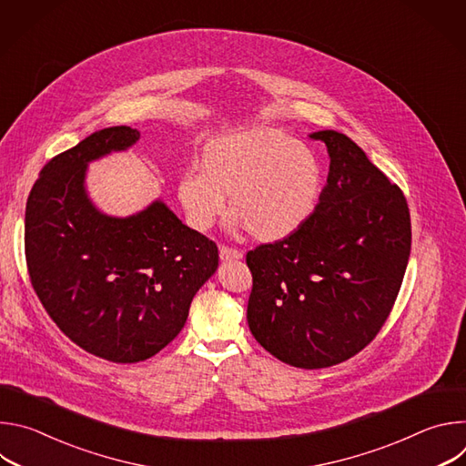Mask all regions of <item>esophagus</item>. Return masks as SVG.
<instances>
[{
    "mask_svg": "<svg viewBox=\"0 0 466 466\" xmlns=\"http://www.w3.org/2000/svg\"><path fill=\"white\" fill-rule=\"evenodd\" d=\"M243 254H241V250H238V248H232V247H227V245H221L219 247V258L223 259V261H228V259H239Z\"/></svg>",
    "mask_w": 466,
    "mask_h": 466,
    "instance_id": "esophagus-1",
    "label": "esophagus"
}]
</instances>
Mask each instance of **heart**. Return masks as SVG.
I'll return each mask as SVG.
<instances>
[{
    "instance_id": "1",
    "label": "heart",
    "mask_w": 466,
    "mask_h": 466,
    "mask_svg": "<svg viewBox=\"0 0 466 466\" xmlns=\"http://www.w3.org/2000/svg\"><path fill=\"white\" fill-rule=\"evenodd\" d=\"M322 191V166L311 147L273 127L230 132L205 146L198 171L177 182L191 228L207 232L225 212L230 225L258 241H280L313 216Z\"/></svg>"
}]
</instances>
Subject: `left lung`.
<instances>
[{"label": "left lung", "mask_w": 466, "mask_h": 466, "mask_svg": "<svg viewBox=\"0 0 466 466\" xmlns=\"http://www.w3.org/2000/svg\"><path fill=\"white\" fill-rule=\"evenodd\" d=\"M329 173L308 223L247 252V320L256 341L299 369H324L361 352L400 291L411 218L392 184L345 135L319 130Z\"/></svg>", "instance_id": "left-lung-1"}]
</instances>
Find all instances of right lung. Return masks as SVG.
I'll list each match as a JSON object with an SVG mask.
<instances>
[{
	"label": "right lung",
	"instance_id": "1",
	"mask_svg": "<svg viewBox=\"0 0 466 466\" xmlns=\"http://www.w3.org/2000/svg\"><path fill=\"white\" fill-rule=\"evenodd\" d=\"M138 138L125 125L92 132L42 167L25 208L38 300L66 338L112 363H138L169 345L219 261L218 245L160 201L127 219L88 201L86 164Z\"/></svg>",
	"mask_w": 466,
	"mask_h": 466
}]
</instances>
